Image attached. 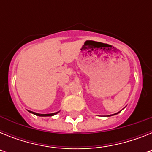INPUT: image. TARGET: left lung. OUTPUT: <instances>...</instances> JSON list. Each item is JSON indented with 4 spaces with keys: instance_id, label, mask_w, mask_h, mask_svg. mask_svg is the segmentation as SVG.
I'll return each instance as SVG.
<instances>
[{
    "instance_id": "left-lung-1",
    "label": "left lung",
    "mask_w": 152,
    "mask_h": 152,
    "mask_svg": "<svg viewBox=\"0 0 152 152\" xmlns=\"http://www.w3.org/2000/svg\"><path fill=\"white\" fill-rule=\"evenodd\" d=\"M116 114H117V113H115V114H113V115H116Z\"/></svg>"
}]
</instances>
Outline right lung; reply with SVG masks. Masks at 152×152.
I'll use <instances>...</instances> for the list:
<instances>
[{
  "label": "right lung",
  "instance_id": "add662e5",
  "mask_svg": "<svg viewBox=\"0 0 152 152\" xmlns=\"http://www.w3.org/2000/svg\"><path fill=\"white\" fill-rule=\"evenodd\" d=\"M29 112H30L31 113L34 114V115H36V116H54V115H56V114H57L58 112H56V113H49V114H39V113H34V112H32V111H29Z\"/></svg>",
  "mask_w": 152,
  "mask_h": 152
}]
</instances>
